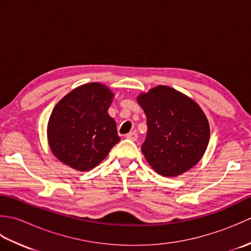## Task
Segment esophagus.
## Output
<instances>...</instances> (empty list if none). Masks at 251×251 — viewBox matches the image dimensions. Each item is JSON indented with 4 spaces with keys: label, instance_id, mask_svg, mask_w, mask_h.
Instances as JSON below:
<instances>
[{
    "label": "esophagus",
    "instance_id": "34e87169",
    "mask_svg": "<svg viewBox=\"0 0 251 251\" xmlns=\"http://www.w3.org/2000/svg\"><path fill=\"white\" fill-rule=\"evenodd\" d=\"M125 137L127 138V139H129L131 141H136L137 138H138V135H137L136 131H131V132H128V134H127Z\"/></svg>",
    "mask_w": 251,
    "mask_h": 251
}]
</instances>
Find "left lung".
Wrapping results in <instances>:
<instances>
[{"instance_id":"1","label":"left lung","mask_w":251,"mask_h":251,"mask_svg":"<svg viewBox=\"0 0 251 251\" xmlns=\"http://www.w3.org/2000/svg\"><path fill=\"white\" fill-rule=\"evenodd\" d=\"M147 115L141 151L164 177H177L201 161L210 138L209 123L194 100L169 86L154 87L137 97Z\"/></svg>"}]
</instances>
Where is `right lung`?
<instances>
[{
	"mask_svg": "<svg viewBox=\"0 0 251 251\" xmlns=\"http://www.w3.org/2000/svg\"><path fill=\"white\" fill-rule=\"evenodd\" d=\"M114 95L100 83L84 84L66 95L52 110L47 139L52 154L79 172L97 166L121 138L108 113Z\"/></svg>",
	"mask_w": 251,
	"mask_h": 251,
	"instance_id": "1",
	"label": "right lung"
}]
</instances>
